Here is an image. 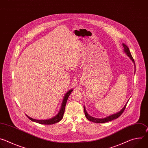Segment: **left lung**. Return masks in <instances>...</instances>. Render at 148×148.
I'll use <instances>...</instances> for the list:
<instances>
[{
	"mask_svg": "<svg viewBox=\"0 0 148 148\" xmlns=\"http://www.w3.org/2000/svg\"><path fill=\"white\" fill-rule=\"evenodd\" d=\"M122 46L123 47V51L125 53V54L127 55L132 60V61L134 62V65L135 64V61H134V60L132 57V56H131V54L130 53V49L128 47V46H126V45L125 44H122ZM128 102H126V103L125 105V106L123 107V108L119 112L114 114H112L110 116H108L107 117L105 118H94V117H92L91 116H90L87 112L86 110V108H85V106L84 105V113H85V115L86 116V118L90 121L91 122H95V123H105V122H109V121H112L114 119H115L116 118H118L119 116H121V115L123 113V112L124 111L125 108H126V104L128 103Z\"/></svg>",
	"mask_w": 148,
	"mask_h": 148,
	"instance_id": "obj_1",
	"label": "left lung"
}]
</instances>
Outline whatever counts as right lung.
Instances as JSON below:
<instances>
[{
    "label": "right lung",
    "mask_w": 148,
    "mask_h": 148,
    "mask_svg": "<svg viewBox=\"0 0 148 148\" xmlns=\"http://www.w3.org/2000/svg\"><path fill=\"white\" fill-rule=\"evenodd\" d=\"M73 91V89H70V90H69L66 94L64 95V98H63L62 99V102L61 103V106L60 108V110L59 111V112H58V114L55 115L54 117L51 118L50 119H42V120H39V119H33L30 116H29L28 115H26V116L32 121L37 122L38 123H40V124H44V125H51V124H54L56 123L57 122H58L59 121H60L63 115H64V111H65V108H66V105L67 101V99L69 98V97L70 96V94L71 93V92Z\"/></svg>",
    "instance_id": "add662e5"
}]
</instances>
